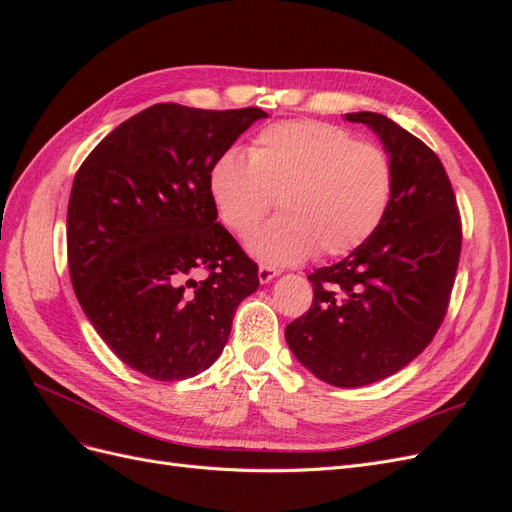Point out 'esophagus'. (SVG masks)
<instances>
[{
	"label": "esophagus",
	"mask_w": 512,
	"mask_h": 512,
	"mask_svg": "<svg viewBox=\"0 0 512 512\" xmlns=\"http://www.w3.org/2000/svg\"><path fill=\"white\" fill-rule=\"evenodd\" d=\"M277 273H280V271H277L275 267H269V265H260V267H258V280H260V284H269V282L273 280V277H275Z\"/></svg>",
	"instance_id": "34e87169"
}]
</instances>
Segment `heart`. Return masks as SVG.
I'll list each match as a JSON object with an SVG mask.
<instances>
[{
    "label": "heart",
    "instance_id": "1",
    "mask_svg": "<svg viewBox=\"0 0 512 512\" xmlns=\"http://www.w3.org/2000/svg\"><path fill=\"white\" fill-rule=\"evenodd\" d=\"M393 190L389 151L314 119L273 123L247 156L226 149L209 170L213 203L239 237L267 218L277 198L282 215L250 239V250L275 265L350 254L380 228Z\"/></svg>",
    "mask_w": 512,
    "mask_h": 512
}]
</instances>
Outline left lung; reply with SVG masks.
I'll return each mask as SVG.
<instances>
[{
	"mask_svg": "<svg viewBox=\"0 0 512 512\" xmlns=\"http://www.w3.org/2000/svg\"><path fill=\"white\" fill-rule=\"evenodd\" d=\"M374 130L395 166L391 207L363 245L307 275L314 301L286 327L312 374L354 389L416 359L446 316L461 254L451 179L421 138L378 113H348Z\"/></svg>",
	"mask_w": 512,
	"mask_h": 512,
	"instance_id": "8db88e82",
	"label": "left lung"
}]
</instances>
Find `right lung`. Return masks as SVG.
Returning a JSON list of instances; mask_svg holds the SVG:
<instances>
[{"label":"right lung","mask_w":512,"mask_h":512,"mask_svg":"<svg viewBox=\"0 0 512 512\" xmlns=\"http://www.w3.org/2000/svg\"><path fill=\"white\" fill-rule=\"evenodd\" d=\"M267 117L153 104L123 121L76 170L68 269L85 316L143 376L192 378L222 354L258 265L218 222L215 158ZM205 270L206 277L193 275Z\"/></svg>","instance_id":"obj_1"}]
</instances>
